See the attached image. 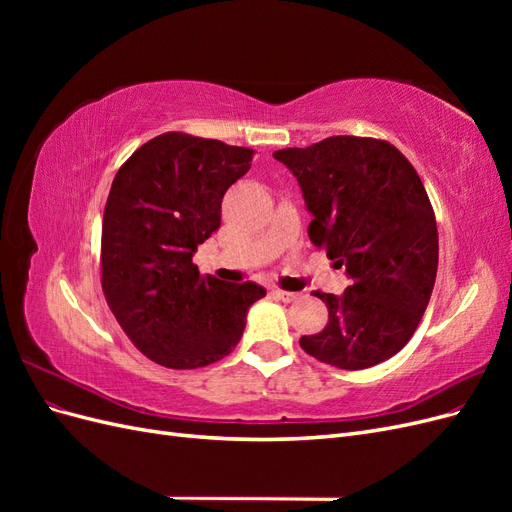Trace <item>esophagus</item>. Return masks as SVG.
Segmentation results:
<instances>
[{
    "label": "esophagus",
    "mask_w": 512,
    "mask_h": 512,
    "mask_svg": "<svg viewBox=\"0 0 512 512\" xmlns=\"http://www.w3.org/2000/svg\"><path fill=\"white\" fill-rule=\"evenodd\" d=\"M273 294H275L277 299H282L284 303H290V301H297L299 299L297 292H288V290H280V288H275Z\"/></svg>",
    "instance_id": "34e87169"
}]
</instances>
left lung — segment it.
I'll return each mask as SVG.
<instances>
[{"label":"left lung","instance_id":"8db88e82","mask_svg":"<svg viewBox=\"0 0 512 512\" xmlns=\"http://www.w3.org/2000/svg\"><path fill=\"white\" fill-rule=\"evenodd\" d=\"M297 177L314 220L307 235L346 267L344 294L316 290L329 322L301 348L339 369H367L404 348L438 273V226L425 185L395 145L331 136L273 153Z\"/></svg>","mask_w":512,"mask_h":512}]
</instances>
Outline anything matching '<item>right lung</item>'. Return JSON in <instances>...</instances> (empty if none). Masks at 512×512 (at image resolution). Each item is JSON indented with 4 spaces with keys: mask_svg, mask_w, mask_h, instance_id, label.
Wrapping results in <instances>:
<instances>
[{
    "mask_svg": "<svg viewBox=\"0 0 512 512\" xmlns=\"http://www.w3.org/2000/svg\"><path fill=\"white\" fill-rule=\"evenodd\" d=\"M254 149L166 132L138 147L113 179L102 220V290L130 342L168 369H196L239 344L254 282L200 275V243L220 228L226 190Z\"/></svg>",
    "mask_w": 512,
    "mask_h": 512,
    "instance_id": "right-lung-1",
    "label": "right lung"
}]
</instances>
